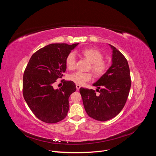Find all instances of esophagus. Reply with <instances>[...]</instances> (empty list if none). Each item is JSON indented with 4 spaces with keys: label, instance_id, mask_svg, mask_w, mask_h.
Segmentation results:
<instances>
[{
    "label": "esophagus",
    "instance_id": "1",
    "mask_svg": "<svg viewBox=\"0 0 156 156\" xmlns=\"http://www.w3.org/2000/svg\"><path fill=\"white\" fill-rule=\"evenodd\" d=\"M80 88H81V86L79 85V84H76V88H77V90H79Z\"/></svg>",
    "mask_w": 156,
    "mask_h": 156
}]
</instances>
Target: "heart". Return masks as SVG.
Wrapping results in <instances>:
<instances>
[{"label":"heart","mask_w":156,"mask_h":156,"mask_svg":"<svg viewBox=\"0 0 156 156\" xmlns=\"http://www.w3.org/2000/svg\"><path fill=\"white\" fill-rule=\"evenodd\" d=\"M83 57L90 62L89 69L97 77H100L104 74L107 69V63L103 59V55L101 51L94 48H87L81 51ZM66 66L68 69L72 70L76 66V56L74 52H70L66 58ZM70 81L79 85H83L92 79L90 73L76 72L69 76Z\"/></svg>","instance_id":"1"}]
</instances>
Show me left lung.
Masks as SVG:
<instances>
[{
	"instance_id": "left-lung-1",
	"label": "left lung",
	"mask_w": 156,
	"mask_h": 156,
	"mask_svg": "<svg viewBox=\"0 0 156 156\" xmlns=\"http://www.w3.org/2000/svg\"><path fill=\"white\" fill-rule=\"evenodd\" d=\"M112 65L98 81L93 84L92 89H79L87 115L98 121H107L119 115L124 108L131 88V77L128 63L125 56L114 46ZM100 90H99L98 89Z\"/></svg>"
}]
</instances>
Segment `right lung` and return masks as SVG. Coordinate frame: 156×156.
I'll list each match as a JSON object with an SVG mask.
<instances>
[{"label": "right lung", "instance_id": "1", "mask_svg": "<svg viewBox=\"0 0 156 156\" xmlns=\"http://www.w3.org/2000/svg\"><path fill=\"white\" fill-rule=\"evenodd\" d=\"M79 44H52L37 50L29 60L23 75V94L37 119L48 124L64 119L69 110V98L76 90L75 84L66 81L54 89L56 79L66 69V58Z\"/></svg>", "mask_w": 156, "mask_h": 156}]
</instances>
